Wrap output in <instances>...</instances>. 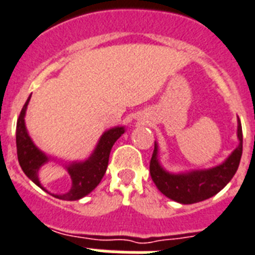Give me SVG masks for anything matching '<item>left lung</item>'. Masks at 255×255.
<instances>
[{"label": "left lung", "instance_id": "8db88e82", "mask_svg": "<svg viewBox=\"0 0 255 255\" xmlns=\"http://www.w3.org/2000/svg\"><path fill=\"white\" fill-rule=\"evenodd\" d=\"M237 137L240 145L235 149L224 163L210 170L193 171L189 174H168L158 163L157 145L150 159V176L158 189L171 200L184 205L196 204L215 196L230 183L236 174L243 155V128L239 121Z\"/></svg>", "mask_w": 255, "mask_h": 255}]
</instances>
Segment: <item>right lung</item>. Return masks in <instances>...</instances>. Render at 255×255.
<instances>
[{
	"mask_svg": "<svg viewBox=\"0 0 255 255\" xmlns=\"http://www.w3.org/2000/svg\"><path fill=\"white\" fill-rule=\"evenodd\" d=\"M29 98L31 97H28L27 102L23 106L22 111L19 114L18 122H16V154H18L19 164H20L23 172L33 183L37 184L38 187L42 188L40 181H38L37 172L42 164L48 160V157L33 145L28 133L25 131L24 114ZM123 133V127L111 128L108 132H105L100 142H98L97 147H96L95 153L92 154L89 159L81 162V163H74L68 166V174H70L72 180L71 189L68 190L67 193L58 194V196L54 197H57L59 200L75 201L80 200L88 193H91L92 190L100 184L105 172H106L111 147Z\"/></svg>",
	"mask_w": 255,
	"mask_h": 255,
	"instance_id": "1",
	"label": "right lung"
}]
</instances>
